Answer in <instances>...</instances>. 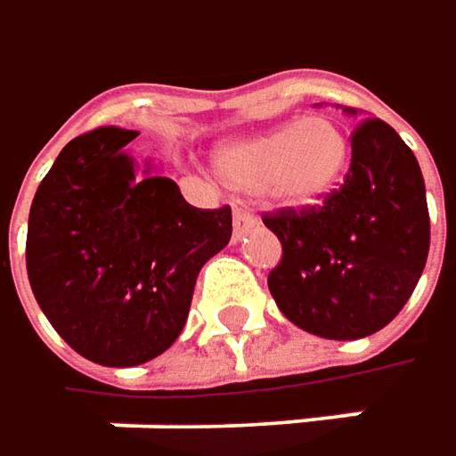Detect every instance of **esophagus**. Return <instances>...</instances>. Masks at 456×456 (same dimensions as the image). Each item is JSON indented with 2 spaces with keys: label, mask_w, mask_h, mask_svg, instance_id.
<instances>
[{
  "label": "esophagus",
  "mask_w": 456,
  "mask_h": 456,
  "mask_svg": "<svg viewBox=\"0 0 456 456\" xmlns=\"http://www.w3.org/2000/svg\"><path fill=\"white\" fill-rule=\"evenodd\" d=\"M253 229H258V222L250 216V214H245V211H237L234 214V224H232V240L237 242V240H242L248 232H253Z\"/></svg>",
  "instance_id": "1"
}]
</instances>
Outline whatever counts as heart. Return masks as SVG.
I'll use <instances>...</instances> for the list:
<instances>
[{
  "mask_svg": "<svg viewBox=\"0 0 456 456\" xmlns=\"http://www.w3.org/2000/svg\"><path fill=\"white\" fill-rule=\"evenodd\" d=\"M347 164L350 138L329 114H308L214 151V175L229 192L295 211L326 200Z\"/></svg>",
  "mask_w": 456,
  "mask_h": 456,
  "instance_id": "obj_1",
  "label": "heart"
}]
</instances>
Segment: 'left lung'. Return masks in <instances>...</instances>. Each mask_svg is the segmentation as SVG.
Instances as JSON below:
<instances>
[{
	"label": "left lung",
	"instance_id": "left-lung-1",
	"mask_svg": "<svg viewBox=\"0 0 456 456\" xmlns=\"http://www.w3.org/2000/svg\"><path fill=\"white\" fill-rule=\"evenodd\" d=\"M342 111L360 117L350 106ZM264 224L281 242V264L269 273L279 311L339 342L381 331L404 308L431 245L420 164L376 117L354 127L347 180L321 208H287Z\"/></svg>",
	"mask_w": 456,
	"mask_h": 456
}]
</instances>
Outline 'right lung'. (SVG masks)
<instances>
[{
	"mask_svg": "<svg viewBox=\"0 0 456 456\" xmlns=\"http://www.w3.org/2000/svg\"><path fill=\"white\" fill-rule=\"evenodd\" d=\"M99 127L64 145L28 216L25 266L38 308L91 362L141 365L183 334L195 279L227 248L232 211L195 208L169 177L138 175L127 143Z\"/></svg>",
	"mask_w": 456,
	"mask_h": 456,
	"instance_id": "obj_1",
	"label": "right lung"
}]
</instances>
